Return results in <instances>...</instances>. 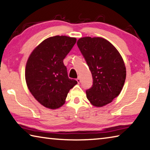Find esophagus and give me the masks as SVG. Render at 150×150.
I'll list each match as a JSON object with an SVG mask.
<instances>
[{
	"mask_svg": "<svg viewBox=\"0 0 150 150\" xmlns=\"http://www.w3.org/2000/svg\"><path fill=\"white\" fill-rule=\"evenodd\" d=\"M76 80H77V82H78V83H80L81 82V79H80V77H78V78L76 79Z\"/></svg>",
	"mask_w": 150,
	"mask_h": 150,
	"instance_id": "1",
	"label": "esophagus"
}]
</instances>
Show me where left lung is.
<instances>
[{"instance_id":"obj_1","label":"left lung","mask_w":150,"mask_h":150,"mask_svg":"<svg viewBox=\"0 0 150 150\" xmlns=\"http://www.w3.org/2000/svg\"><path fill=\"white\" fill-rule=\"evenodd\" d=\"M77 45L92 74L93 85L86 90L88 99L96 107L110 103L125 84L126 67L121 55L102 38H80Z\"/></svg>"}]
</instances>
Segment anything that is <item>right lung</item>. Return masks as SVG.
I'll return each instance as SVG.
<instances>
[{"mask_svg":"<svg viewBox=\"0 0 150 150\" xmlns=\"http://www.w3.org/2000/svg\"><path fill=\"white\" fill-rule=\"evenodd\" d=\"M76 42L75 38L51 37L42 41L28 58L25 71L28 88L36 100L47 108L62 106L70 90L78 83L68 78L63 63Z\"/></svg>","mask_w":150,"mask_h":150,"instance_id":"obj_1","label":"right lung"}]
</instances>
